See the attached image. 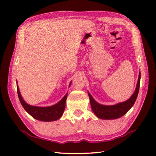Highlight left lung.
Segmentation results:
<instances>
[{
  "label": "left lung",
  "mask_w": 156,
  "mask_h": 156,
  "mask_svg": "<svg viewBox=\"0 0 156 156\" xmlns=\"http://www.w3.org/2000/svg\"><path fill=\"white\" fill-rule=\"evenodd\" d=\"M140 79L141 72H140L136 88H135L133 94L131 96V97L128 100L124 102H119V103L113 105H105L98 103L92 97L90 92L88 91L92 110L95 114V115L99 119H106V120H111V119L120 118L122 116H123L125 114L127 113L130 110L131 108L133 107L137 98L139 90H140Z\"/></svg>",
  "instance_id": "1"
}]
</instances>
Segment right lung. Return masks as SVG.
<instances>
[{
  "mask_svg": "<svg viewBox=\"0 0 156 156\" xmlns=\"http://www.w3.org/2000/svg\"><path fill=\"white\" fill-rule=\"evenodd\" d=\"M72 81L69 82V87H70ZM16 88L19 101L25 110L32 117L37 120L45 122H50L57 121L62 117L66 107V101L67 99L68 93H66L60 101L57 103L49 106V107H37L27 103L23 98L21 92L19 90L17 81H16Z\"/></svg>",
  "mask_w": 156,
  "mask_h": 156,
  "instance_id": "add662e5",
  "label": "right lung"
}]
</instances>
